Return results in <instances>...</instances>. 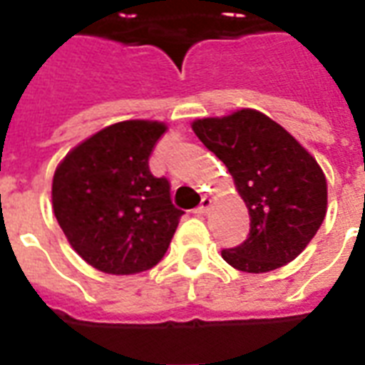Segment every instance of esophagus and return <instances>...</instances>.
<instances>
[{
    "label": "esophagus",
    "instance_id": "34e87169",
    "mask_svg": "<svg viewBox=\"0 0 365 365\" xmlns=\"http://www.w3.org/2000/svg\"><path fill=\"white\" fill-rule=\"evenodd\" d=\"M212 200L208 199V197H202V200H200V205L195 208V214H206V210L210 208Z\"/></svg>",
    "mask_w": 365,
    "mask_h": 365
}]
</instances>
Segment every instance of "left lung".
<instances>
[{"label": "left lung", "mask_w": 365, "mask_h": 365, "mask_svg": "<svg viewBox=\"0 0 365 365\" xmlns=\"http://www.w3.org/2000/svg\"><path fill=\"white\" fill-rule=\"evenodd\" d=\"M191 126L227 166L250 214L248 239L222 250L223 259L244 272H269L294 261L328 208V183L317 159L261 111L237 110Z\"/></svg>", "instance_id": "1"}]
</instances>
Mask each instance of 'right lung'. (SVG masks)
Returning a JSON list of instances; mask_svg holds the SVG:
<instances>
[{
    "instance_id": "right-lung-1",
    "label": "right lung",
    "mask_w": 365,
    "mask_h": 365,
    "mask_svg": "<svg viewBox=\"0 0 365 365\" xmlns=\"http://www.w3.org/2000/svg\"><path fill=\"white\" fill-rule=\"evenodd\" d=\"M166 132L159 121H121L71 149L53 178V210L71 248L108 274H136L163 259L183 212L170 183L149 172Z\"/></svg>"
}]
</instances>
